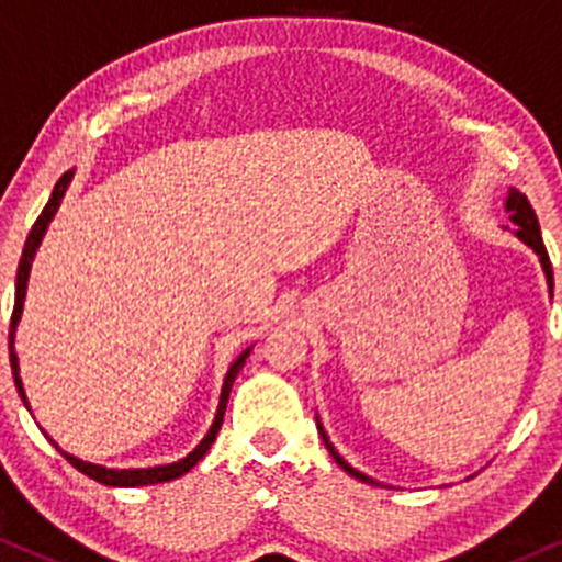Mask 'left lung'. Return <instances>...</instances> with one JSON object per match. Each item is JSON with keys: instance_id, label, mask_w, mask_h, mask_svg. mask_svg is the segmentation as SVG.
Listing matches in <instances>:
<instances>
[{"instance_id": "left-lung-1", "label": "left lung", "mask_w": 562, "mask_h": 562, "mask_svg": "<svg viewBox=\"0 0 562 562\" xmlns=\"http://www.w3.org/2000/svg\"><path fill=\"white\" fill-rule=\"evenodd\" d=\"M506 211H509V214H512V222H515V225H517V238L525 240V244H528L530 249H533L536 255L541 257V265H544V273H547V281H549V292H552V262H549L547 246H544V240H541V227H539V220H536V211H533V206H530L528 198H525L522 192H515V190H512V192H509V198H506ZM318 434H322L324 445H327V450L331 452V458H335V461L340 463V467L346 469L348 474L356 476V480L367 482V485H375V480H372V476H367V474L356 472L353 467H348V463L342 461L340 456H337L335 448H331V445H329L327 434H324V428H322V426H318Z\"/></svg>"}]
</instances>
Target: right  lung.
I'll list each match as a JSON object with an SVG mask.
<instances>
[{"label": "right lung", "mask_w": 562, "mask_h": 562, "mask_svg": "<svg viewBox=\"0 0 562 562\" xmlns=\"http://www.w3.org/2000/svg\"><path fill=\"white\" fill-rule=\"evenodd\" d=\"M71 182V171H66L61 179H58L56 187H53V195L50 201H47V206L42 209V214L37 216V222L32 225V233H29L26 238V246H23V255H21V265H18V279H15V307H13V316H10V351H13V331H15V324L18 318H21V307H23V294H26V281H29V268H32V257L34 251H37L42 235H45V227L47 222L53 220V214H56L58 203H61L66 187ZM246 356L249 351L240 353L238 359L233 361L231 372H227L225 378V385H222V396H220V409H216V418H214V426L209 428L206 439H203L201 445H198L195 450L190 452V456L182 458V461L177 463H168V467H155V469H104V467H95V463H86L80 461V458L69 456V452H64L66 461L71 463V467L77 469V472H82L90 480L101 482V485H112V487H136V485H158V482H168V480H177V476H182L184 472H190L192 467H195L198 461H201L203 456H206L211 445H214L216 434H220L222 428V418H225V407H227V396H231V389H233V380L238 375V370L244 367ZM10 364H13L15 370V385H18V394H21V400L26 402V394H23V385H21V378H18V359L15 353H10Z\"/></svg>", "instance_id": "obj_1"}]
</instances>
